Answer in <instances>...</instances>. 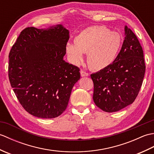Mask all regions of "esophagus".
Instances as JSON below:
<instances>
[{
    "label": "esophagus",
    "instance_id": "obj_1",
    "mask_svg": "<svg viewBox=\"0 0 154 154\" xmlns=\"http://www.w3.org/2000/svg\"><path fill=\"white\" fill-rule=\"evenodd\" d=\"M81 77H87V76H89V74H88L87 72L81 70Z\"/></svg>",
    "mask_w": 154,
    "mask_h": 154
}]
</instances>
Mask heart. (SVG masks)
<instances>
[{"mask_svg": "<svg viewBox=\"0 0 154 154\" xmlns=\"http://www.w3.org/2000/svg\"><path fill=\"white\" fill-rule=\"evenodd\" d=\"M73 41L74 44H69L66 47L71 63L79 65L83 61V54H87V63L94 70L104 69L112 65L123 43L122 36L119 32L100 26L84 29Z\"/></svg>", "mask_w": 154, "mask_h": 154, "instance_id": "b5f03b06", "label": "heart"}]
</instances>
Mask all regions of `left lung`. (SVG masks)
Listing matches in <instances>:
<instances>
[{"mask_svg":"<svg viewBox=\"0 0 154 154\" xmlns=\"http://www.w3.org/2000/svg\"><path fill=\"white\" fill-rule=\"evenodd\" d=\"M125 38L115 61L91 75L93 100L107 112H117L135 100L142 85L146 65L142 48L134 33L124 26Z\"/></svg>","mask_w":154,"mask_h":154,"instance_id":"8db88e82","label":"left lung"}]
</instances>
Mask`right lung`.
I'll return each mask as SVG.
<instances>
[{
	"mask_svg": "<svg viewBox=\"0 0 154 154\" xmlns=\"http://www.w3.org/2000/svg\"><path fill=\"white\" fill-rule=\"evenodd\" d=\"M69 31L61 24L25 28L9 54L8 77L23 108L41 119L63 112L79 68L63 60Z\"/></svg>",
	"mask_w": 154,
	"mask_h": 154,
	"instance_id": "obj_1",
	"label": "right lung"
}]
</instances>
